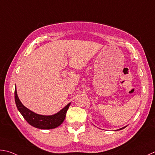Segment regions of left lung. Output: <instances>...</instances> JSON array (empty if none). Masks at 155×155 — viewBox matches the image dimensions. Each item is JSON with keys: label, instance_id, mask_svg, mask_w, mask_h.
<instances>
[{"label": "left lung", "instance_id": "left-lung-1", "mask_svg": "<svg viewBox=\"0 0 155 155\" xmlns=\"http://www.w3.org/2000/svg\"><path fill=\"white\" fill-rule=\"evenodd\" d=\"M125 127H126V126H125V127H122V128H120V129H119V130H122V129H124V128H125Z\"/></svg>", "mask_w": 155, "mask_h": 155}]
</instances>
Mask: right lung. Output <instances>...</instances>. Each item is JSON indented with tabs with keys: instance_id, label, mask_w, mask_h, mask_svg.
I'll return each instance as SVG.
<instances>
[{
	"instance_id": "add662e5",
	"label": "right lung",
	"mask_w": 155,
	"mask_h": 155,
	"mask_svg": "<svg viewBox=\"0 0 155 155\" xmlns=\"http://www.w3.org/2000/svg\"><path fill=\"white\" fill-rule=\"evenodd\" d=\"M15 101L17 109L28 123L31 126L41 130L54 129L59 126L65 119L66 113L71 104V103H69L60 111L52 115H39L28 109L21 103L17 96L16 86L15 88Z\"/></svg>"
}]
</instances>
